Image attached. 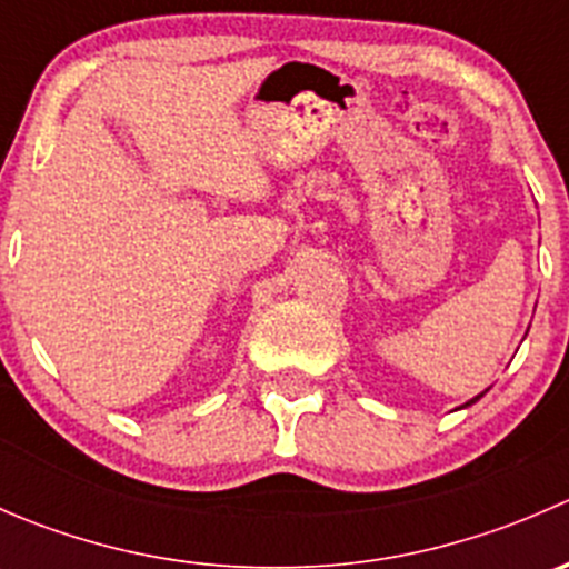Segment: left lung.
Masks as SVG:
<instances>
[{
  "label": "left lung",
  "instance_id": "8db88e82",
  "mask_svg": "<svg viewBox=\"0 0 569 569\" xmlns=\"http://www.w3.org/2000/svg\"><path fill=\"white\" fill-rule=\"evenodd\" d=\"M479 396H481V393H479ZM479 396H473V399H470V401H468V405H473V401H479Z\"/></svg>",
  "mask_w": 569,
  "mask_h": 569
}]
</instances>
